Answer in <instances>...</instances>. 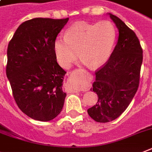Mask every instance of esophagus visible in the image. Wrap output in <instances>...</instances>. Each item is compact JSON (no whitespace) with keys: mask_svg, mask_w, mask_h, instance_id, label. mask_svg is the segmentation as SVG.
<instances>
[{"mask_svg":"<svg viewBox=\"0 0 152 152\" xmlns=\"http://www.w3.org/2000/svg\"><path fill=\"white\" fill-rule=\"evenodd\" d=\"M65 87L66 89H69V90L72 92H78L80 91L76 86H75L74 83H73V81H72V80L71 78H69V79L67 80L66 83L65 84Z\"/></svg>","mask_w":152,"mask_h":152,"instance_id":"34e87169","label":"esophagus"}]
</instances>
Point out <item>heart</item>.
Instances as JSON below:
<instances>
[{
    "label": "heart",
    "instance_id": "1",
    "mask_svg": "<svg viewBox=\"0 0 152 152\" xmlns=\"http://www.w3.org/2000/svg\"><path fill=\"white\" fill-rule=\"evenodd\" d=\"M116 40V29L109 20L89 23L76 22L65 37H58L53 50L58 63L68 69L79 56L90 68H99L109 60Z\"/></svg>",
    "mask_w": 152,
    "mask_h": 152
}]
</instances>
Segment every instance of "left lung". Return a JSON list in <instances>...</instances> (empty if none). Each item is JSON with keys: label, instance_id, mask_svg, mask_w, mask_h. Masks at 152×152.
Here are the masks:
<instances>
[{"label": "left lung", "instance_id": "8db88e82", "mask_svg": "<svg viewBox=\"0 0 152 152\" xmlns=\"http://www.w3.org/2000/svg\"><path fill=\"white\" fill-rule=\"evenodd\" d=\"M107 14L118 29V37L109 60L96 72L91 89L98 101L87 112L97 122L113 121L127 109L138 90L143 60L136 34L118 17Z\"/></svg>", "mask_w": 152, "mask_h": 152}]
</instances>
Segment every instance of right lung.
Instances as JSON below:
<instances>
[{"label":"right lung","instance_id":"add662e5","mask_svg":"<svg viewBox=\"0 0 152 152\" xmlns=\"http://www.w3.org/2000/svg\"><path fill=\"white\" fill-rule=\"evenodd\" d=\"M68 20L38 18L25 21L8 44L6 74L13 96L20 109L34 120L48 122L63 109L66 72L57 63L53 43Z\"/></svg>","mask_w":152,"mask_h":152}]
</instances>
